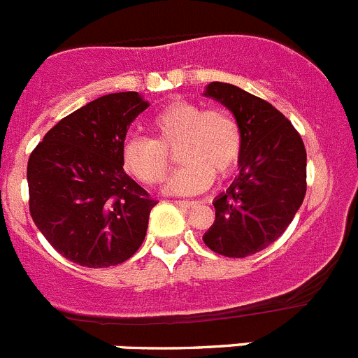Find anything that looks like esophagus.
<instances>
[{
  "instance_id": "1",
  "label": "esophagus",
  "mask_w": 358,
  "mask_h": 358,
  "mask_svg": "<svg viewBox=\"0 0 358 358\" xmlns=\"http://www.w3.org/2000/svg\"><path fill=\"white\" fill-rule=\"evenodd\" d=\"M176 204L179 208H194L197 206V201H176Z\"/></svg>"
}]
</instances>
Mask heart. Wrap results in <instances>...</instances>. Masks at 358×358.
<instances>
[{"mask_svg": "<svg viewBox=\"0 0 358 358\" xmlns=\"http://www.w3.org/2000/svg\"><path fill=\"white\" fill-rule=\"evenodd\" d=\"M152 138H129L122 147L125 172L148 186L159 185L177 150L182 166L166 185L176 195L201 194L238 166L243 148L240 123L226 109H204L188 100H176L150 120Z\"/></svg>", "mask_w": 358, "mask_h": 358, "instance_id": "heart-1", "label": "heart"}]
</instances>
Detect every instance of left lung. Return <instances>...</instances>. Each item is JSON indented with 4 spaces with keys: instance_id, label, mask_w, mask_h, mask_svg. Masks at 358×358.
I'll list each match as a JSON object with an SVG mask.
<instances>
[{
    "instance_id": "8db88e82",
    "label": "left lung",
    "mask_w": 358,
    "mask_h": 358,
    "mask_svg": "<svg viewBox=\"0 0 358 358\" xmlns=\"http://www.w3.org/2000/svg\"><path fill=\"white\" fill-rule=\"evenodd\" d=\"M206 96L233 113L243 136L240 176L213 201L215 222L202 240L227 258H245L280 238L306 194L301 136L276 107L233 84L211 82Z\"/></svg>"
}]
</instances>
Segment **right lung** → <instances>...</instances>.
<instances>
[{"instance_id":"1","label":"right lung","mask_w":358,"mask_h":358,"mask_svg":"<svg viewBox=\"0 0 358 358\" xmlns=\"http://www.w3.org/2000/svg\"><path fill=\"white\" fill-rule=\"evenodd\" d=\"M147 107L136 91L96 98L50 129L30 154V215L73 264H123L143 243L157 201L123 172L122 147Z\"/></svg>"}]
</instances>
